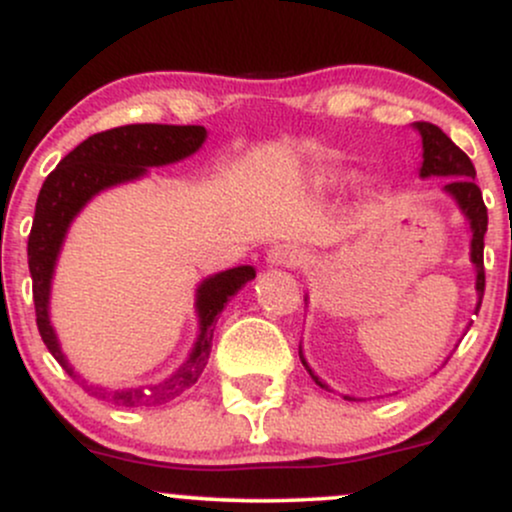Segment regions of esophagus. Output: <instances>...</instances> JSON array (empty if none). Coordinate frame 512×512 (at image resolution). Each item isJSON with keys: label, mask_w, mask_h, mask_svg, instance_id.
I'll return each mask as SVG.
<instances>
[{"label": "esophagus", "mask_w": 512, "mask_h": 512, "mask_svg": "<svg viewBox=\"0 0 512 512\" xmlns=\"http://www.w3.org/2000/svg\"><path fill=\"white\" fill-rule=\"evenodd\" d=\"M269 262L284 264V267H298V264L305 262V252L298 245L279 243L269 250Z\"/></svg>", "instance_id": "esophagus-1"}]
</instances>
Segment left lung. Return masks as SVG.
<instances>
[{
  "instance_id": "obj_1",
  "label": "left lung",
  "mask_w": 512,
  "mask_h": 512,
  "mask_svg": "<svg viewBox=\"0 0 512 512\" xmlns=\"http://www.w3.org/2000/svg\"><path fill=\"white\" fill-rule=\"evenodd\" d=\"M414 127L419 129L421 142H424V163H421L419 175L421 178H431V175H438V178H448V185H445V195H450L457 202V207L464 214V219L469 223V231H472V243H469V257H472L474 269H477V310L481 308V298H484V236L486 226H489V214H486L484 197H481V190L477 187V170H474L469 156L464 154L460 146L443 132V129L431 125V122H414ZM303 366L308 368V373L313 375V380L320 387H327L320 378L310 370L308 363L301 354ZM351 399V397H346Z\"/></svg>"
}]
</instances>
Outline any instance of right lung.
<instances>
[{
	"label": "right lung",
	"mask_w": 512,
	"mask_h": 512,
	"mask_svg": "<svg viewBox=\"0 0 512 512\" xmlns=\"http://www.w3.org/2000/svg\"><path fill=\"white\" fill-rule=\"evenodd\" d=\"M207 139V129L199 125H125L93 134L74 151L62 158L60 166L45 178L40 187L31 236H28V269L33 279L35 322L45 346L57 363L79 380L74 368L64 358L57 334L50 325V284L55 274L57 255L69 231V223L86 207L91 197L101 190L137 180L154 166L182 161L192 156ZM255 279L250 264L226 269L204 279L197 289L199 337L190 358L166 383L154 387H132V390H105V387L84 385L93 397L113 402L117 407H154L182 395L202 375L214 339V327L221 310L231 296Z\"/></svg>",
	"instance_id": "right-lung-1"
}]
</instances>
